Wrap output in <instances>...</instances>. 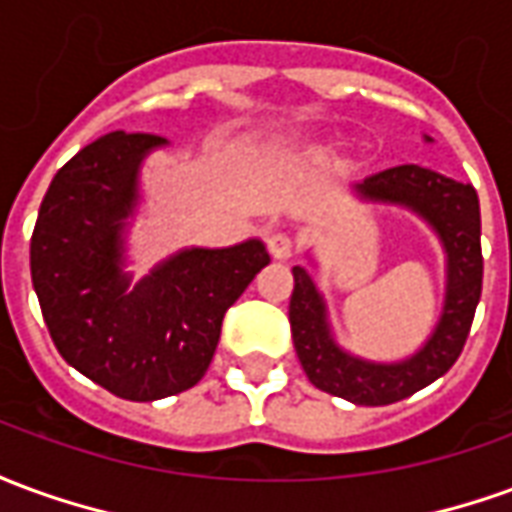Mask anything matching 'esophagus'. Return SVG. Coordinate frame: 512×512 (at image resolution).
<instances>
[{
	"label": "esophagus",
	"instance_id": "34e87169",
	"mask_svg": "<svg viewBox=\"0 0 512 512\" xmlns=\"http://www.w3.org/2000/svg\"><path fill=\"white\" fill-rule=\"evenodd\" d=\"M268 252L277 257V260H288V257H293V252H296V238L290 233L277 230V233L268 235Z\"/></svg>",
	"mask_w": 512,
	"mask_h": 512
}]
</instances>
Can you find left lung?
<instances>
[{"label": "left lung", "mask_w": 512, "mask_h": 512, "mask_svg": "<svg viewBox=\"0 0 512 512\" xmlns=\"http://www.w3.org/2000/svg\"><path fill=\"white\" fill-rule=\"evenodd\" d=\"M430 142V136H425ZM365 200L395 202L422 216L447 252V296L428 343L403 362H367L334 343L326 304L307 274L293 268L290 332L312 384L356 406H389L441 378L461 356L483 290L480 200L472 183L444 178L419 164H400L354 186Z\"/></svg>", "instance_id": "8db88e82"}]
</instances>
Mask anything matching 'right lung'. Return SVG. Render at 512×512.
Returning a JSON list of instances; mask_svg holds the SVG:
<instances>
[{
    "mask_svg": "<svg viewBox=\"0 0 512 512\" xmlns=\"http://www.w3.org/2000/svg\"><path fill=\"white\" fill-rule=\"evenodd\" d=\"M156 134L95 139L54 175L29 244L32 285L62 359L123 400H158L197 384L224 312L271 263L263 241L183 249L131 288L123 227Z\"/></svg>",
    "mask_w": 512,
    "mask_h": 512,
    "instance_id": "right-lung-1",
    "label": "right lung"
}]
</instances>
